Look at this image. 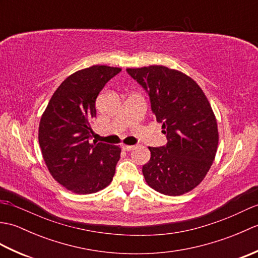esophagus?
<instances>
[{"instance_id": "1", "label": "esophagus", "mask_w": 258, "mask_h": 258, "mask_svg": "<svg viewBox=\"0 0 258 258\" xmlns=\"http://www.w3.org/2000/svg\"><path fill=\"white\" fill-rule=\"evenodd\" d=\"M134 147H135L134 145H123V150L126 151V152H128V151H132Z\"/></svg>"}]
</instances>
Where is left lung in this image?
Returning <instances> with one entry per match:
<instances>
[{"mask_svg": "<svg viewBox=\"0 0 258 258\" xmlns=\"http://www.w3.org/2000/svg\"><path fill=\"white\" fill-rule=\"evenodd\" d=\"M149 93L152 112L167 144L149 147L142 168L146 183L168 196L188 193L210 171L218 145L215 114L204 92L188 75L163 65L126 69Z\"/></svg>", "mask_w": 258, "mask_h": 258, "instance_id": "1", "label": "left lung"}]
</instances>
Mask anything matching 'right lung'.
I'll return each mask as SVG.
<instances>
[{"instance_id":"obj_1","label":"right lung","mask_w":258,"mask_h":258,"mask_svg":"<svg viewBox=\"0 0 258 258\" xmlns=\"http://www.w3.org/2000/svg\"><path fill=\"white\" fill-rule=\"evenodd\" d=\"M122 69L93 65L70 75L54 92L42 114L38 143L48 172L76 194H92L112 182L120 147L90 143L95 101Z\"/></svg>"}]
</instances>
